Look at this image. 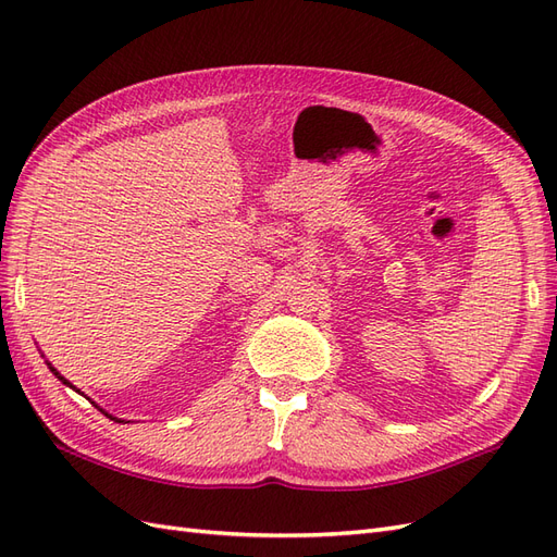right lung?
<instances>
[{
    "instance_id": "right-lung-1",
    "label": "right lung",
    "mask_w": 557,
    "mask_h": 557,
    "mask_svg": "<svg viewBox=\"0 0 557 557\" xmlns=\"http://www.w3.org/2000/svg\"><path fill=\"white\" fill-rule=\"evenodd\" d=\"M46 364H48V369H50V372H53V374H55V376H58V381H62V383H64V385H70V387H74V385H72V383H70V381H66V379H64V376H62V374H60V372H58V369H55V367H53V364H50V362H48V360H46ZM74 391H76V387H74ZM76 393H81V391H76ZM92 404H95V401H92ZM95 407H97V404H95ZM97 409H99V407H97ZM99 411H102V413H104V416H109V418H111V420H117V418H115V416H111V413H107V411H104V409H99Z\"/></svg>"
}]
</instances>
